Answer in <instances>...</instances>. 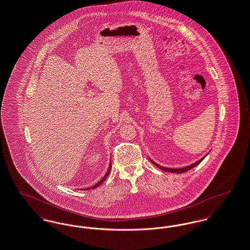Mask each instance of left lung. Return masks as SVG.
Here are the masks:
<instances>
[{
  "mask_svg": "<svg viewBox=\"0 0 250 250\" xmlns=\"http://www.w3.org/2000/svg\"><path fill=\"white\" fill-rule=\"evenodd\" d=\"M208 155V154H207ZM207 155H205L203 158H201L200 160L197 161V162H195L194 164H191L190 166H188V167H181V168H168V167H162L160 165H158V164H156L154 161L151 160L150 158V162L154 165V166H156L158 168H160V169L164 170V171H166V172H171V173H177V174H180V173H184V172H186V171H188V170L191 169V168H193V167H195L196 166H198L200 163L202 162V161L205 159V157L207 156Z\"/></svg>",
  "mask_w": 250,
  "mask_h": 250,
  "instance_id": "left-lung-1",
  "label": "left lung"
}]
</instances>
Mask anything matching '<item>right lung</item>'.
Returning <instances> with one entry per match:
<instances>
[{
  "mask_svg": "<svg viewBox=\"0 0 250 250\" xmlns=\"http://www.w3.org/2000/svg\"><path fill=\"white\" fill-rule=\"evenodd\" d=\"M110 169H111V162L110 163V167H109V169H108V171H107V173L105 174V176L101 179V180H100V182H98L97 184H95L93 187H90V188H92V189H95V188H97V187H99V186H100L103 182H104V180H106L107 179V177L109 176V174H110ZM90 188H87V189H84V190H89Z\"/></svg>",
  "mask_w": 250,
  "mask_h": 250,
  "instance_id": "1",
  "label": "right lung"
}]
</instances>
